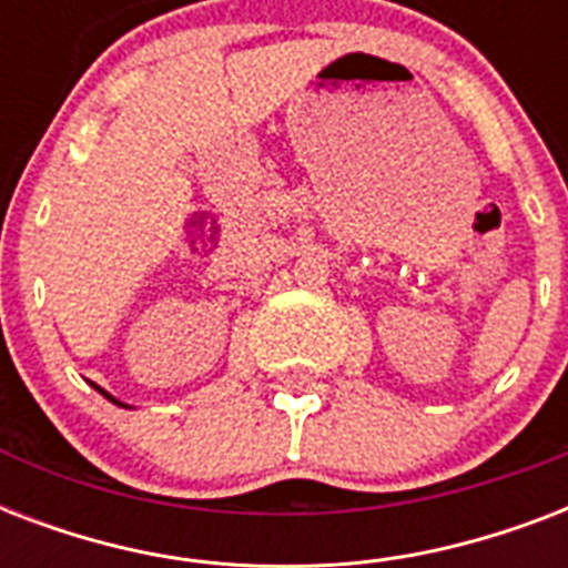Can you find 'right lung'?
I'll return each mask as SVG.
<instances>
[{"mask_svg":"<svg viewBox=\"0 0 568 568\" xmlns=\"http://www.w3.org/2000/svg\"><path fill=\"white\" fill-rule=\"evenodd\" d=\"M97 388H100V386H97ZM100 392H102V388H100ZM102 395H105V397H109V400H111V404H120V400H114V397H111V395H109V392H102ZM120 406H123V404H120Z\"/></svg>","mask_w":568,"mask_h":568,"instance_id":"1","label":"right lung"}]
</instances>
